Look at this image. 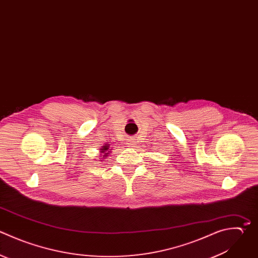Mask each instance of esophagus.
I'll return each instance as SVG.
<instances>
[{
  "mask_svg": "<svg viewBox=\"0 0 258 258\" xmlns=\"http://www.w3.org/2000/svg\"><path fill=\"white\" fill-rule=\"evenodd\" d=\"M135 143H136V142H135L134 140H131V141H130V143H129V145H130V146H132V145H135Z\"/></svg>",
  "mask_w": 258,
  "mask_h": 258,
  "instance_id": "1",
  "label": "esophagus"
}]
</instances>
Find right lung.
I'll return each instance as SVG.
<instances>
[{
    "instance_id": "add662e5",
    "label": "right lung",
    "mask_w": 258,
    "mask_h": 258,
    "mask_svg": "<svg viewBox=\"0 0 258 258\" xmlns=\"http://www.w3.org/2000/svg\"><path fill=\"white\" fill-rule=\"evenodd\" d=\"M101 151H102V153H104V155H103V156L108 155V154H109V153H108V151H109V145H104V146L102 147Z\"/></svg>"
}]
</instances>
